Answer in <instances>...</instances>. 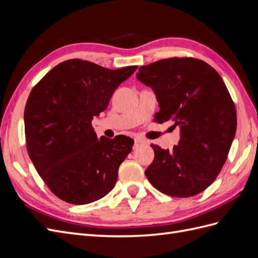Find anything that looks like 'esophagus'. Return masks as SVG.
I'll return each instance as SVG.
<instances>
[{"mask_svg":"<svg viewBox=\"0 0 258 258\" xmlns=\"http://www.w3.org/2000/svg\"><path fill=\"white\" fill-rule=\"evenodd\" d=\"M146 142L144 141V140H142V139H136L135 140V145H134V148H139L140 146H142V145H144Z\"/></svg>","mask_w":258,"mask_h":258,"instance_id":"1","label":"esophagus"}]
</instances>
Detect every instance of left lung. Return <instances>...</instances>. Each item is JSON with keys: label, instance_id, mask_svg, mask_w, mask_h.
<instances>
[{"label": "left lung", "instance_id": "left-lung-1", "mask_svg": "<svg viewBox=\"0 0 258 258\" xmlns=\"http://www.w3.org/2000/svg\"><path fill=\"white\" fill-rule=\"evenodd\" d=\"M137 77L156 93L160 107L156 121L172 119L181 129L172 151L151 144L155 158L146 177L168 196H196L216 179L235 138L237 113L230 93L212 67L191 57L142 66Z\"/></svg>", "mask_w": 258, "mask_h": 258}]
</instances>
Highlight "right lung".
<instances>
[{
	"label": "right lung",
	"instance_id": "right-lung-1",
	"mask_svg": "<svg viewBox=\"0 0 258 258\" xmlns=\"http://www.w3.org/2000/svg\"><path fill=\"white\" fill-rule=\"evenodd\" d=\"M137 66L105 69L70 59L51 69L31 90L25 132L31 160L50 191L68 204L87 205L110 192L135 141L98 140L91 124Z\"/></svg>",
	"mask_w": 258,
	"mask_h": 258
}]
</instances>
